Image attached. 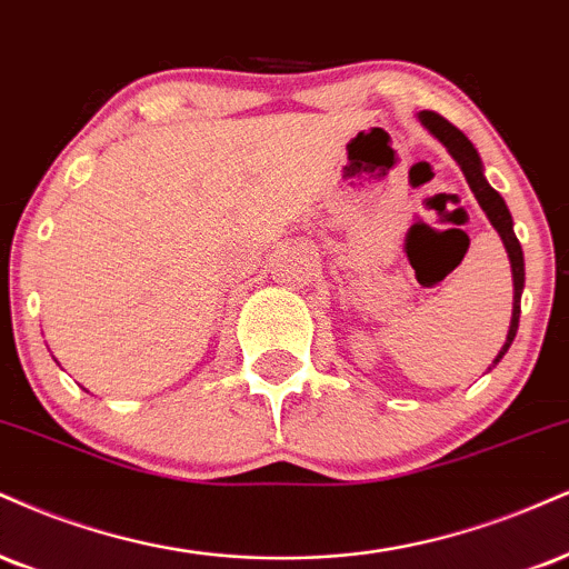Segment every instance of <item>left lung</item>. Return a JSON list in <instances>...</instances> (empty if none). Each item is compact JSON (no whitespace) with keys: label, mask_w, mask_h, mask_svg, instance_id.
<instances>
[{"label":"left lung","mask_w":569,"mask_h":569,"mask_svg":"<svg viewBox=\"0 0 569 569\" xmlns=\"http://www.w3.org/2000/svg\"><path fill=\"white\" fill-rule=\"evenodd\" d=\"M419 121L437 142H442L445 150H448V153L453 156V161L461 167V172H463V177H467L471 193H475L477 203L482 207L485 217L490 219L492 228L498 230V236H501V241L506 246V254H509L511 280H515V307H511V323H509V333H506L501 352L496 355V360H492V366H490V368H496L498 362H501L503 355L509 352L511 341H515V337H517L519 312H522L519 310V302H522V289H525V254H522V246H519L517 236H515V219H511L509 207H506L501 193H498L496 188H490V182L485 180L482 159H480V153H477V148L469 142V137L463 132H458L453 124H448L442 116H437L432 111H421Z\"/></svg>","instance_id":"left-lung-1"}]
</instances>
